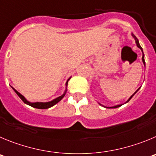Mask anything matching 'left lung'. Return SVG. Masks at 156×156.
Instances as JSON below:
<instances>
[{
    "mask_svg": "<svg viewBox=\"0 0 156 156\" xmlns=\"http://www.w3.org/2000/svg\"><path fill=\"white\" fill-rule=\"evenodd\" d=\"M132 36H133V37L134 38V40H135V43H136V44H137V47H138V48H140V49H141V51H142V61H143V64H144V66H145V61H144V54H143V50H142V48H141V46H140V44H139V42H138V40H137V37H136L135 36H134V35H133V34H132ZM139 88H138V89H137V90L136 91V92H134V93L133 94V95H131V96H130V98H129V99H128V100H127V102H129V101H130V99H131V98H132L133 96H134V94H135L136 92H137V91L139 90ZM100 105H101V104H100ZM122 106V105H117V106H112V107H107V108H117V107H120V106Z\"/></svg>",
    "mask_w": 156,
    "mask_h": 156,
    "instance_id": "obj_1",
    "label": "left lung"
}]
</instances>
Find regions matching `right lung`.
Masks as SVG:
<instances>
[{
  "label": "right lung",
  "mask_w": 156,
  "mask_h": 156,
  "mask_svg": "<svg viewBox=\"0 0 156 156\" xmlns=\"http://www.w3.org/2000/svg\"><path fill=\"white\" fill-rule=\"evenodd\" d=\"M69 80V79H68ZM68 80L67 81V82H66V85H68ZM14 89V91H15V92H16V94L18 95H19V97H20V99H22V101H23L26 104L29 105V106H31L32 107H34V108H37V109H48V108H50L52 107L53 106H54L55 104H57V102H60V101L61 100V99L64 98V96L65 95V93H66V91H67V89L65 90V92H64V93L62 95H61V96H59V97H57V99H54V100L50 101V102H29V101L26 100V99L25 97H24L23 95H22V94L19 93V92L17 90H15V88H12Z\"/></svg>",
  "instance_id": "obj_1"
}]
</instances>
